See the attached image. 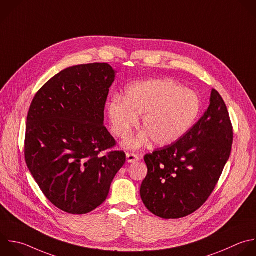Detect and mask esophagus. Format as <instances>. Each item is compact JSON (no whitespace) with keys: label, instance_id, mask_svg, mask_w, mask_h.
<instances>
[{"label":"esophagus","instance_id":"obj_1","mask_svg":"<svg viewBox=\"0 0 256 256\" xmlns=\"http://www.w3.org/2000/svg\"><path fill=\"white\" fill-rule=\"evenodd\" d=\"M126 158H127L128 163H135L139 160V156L135 153H127Z\"/></svg>","mask_w":256,"mask_h":256}]
</instances>
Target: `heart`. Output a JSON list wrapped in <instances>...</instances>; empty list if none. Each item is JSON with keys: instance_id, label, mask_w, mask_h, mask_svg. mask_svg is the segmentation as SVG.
<instances>
[{"instance_id": "b5f03b06", "label": "heart", "mask_w": 256, "mask_h": 256, "mask_svg": "<svg viewBox=\"0 0 256 256\" xmlns=\"http://www.w3.org/2000/svg\"><path fill=\"white\" fill-rule=\"evenodd\" d=\"M107 111L112 132L120 139L128 137L142 116L144 131L125 143L128 149H137L150 138L160 146L177 142L197 121L201 101L171 80H151L131 86L124 98H112Z\"/></svg>"}]
</instances>
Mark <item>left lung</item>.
<instances>
[{"instance_id": "1", "label": "left lung", "mask_w": 256, "mask_h": 256, "mask_svg": "<svg viewBox=\"0 0 256 256\" xmlns=\"http://www.w3.org/2000/svg\"><path fill=\"white\" fill-rule=\"evenodd\" d=\"M232 141L226 105L212 89L207 111L181 139L144 156L148 173L140 195L146 208L164 219L185 217L199 209L222 174Z\"/></svg>"}]
</instances>
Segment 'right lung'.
I'll list each match as a JSON object with an SVG mask.
<instances>
[{
    "label": "right lung",
    "mask_w": 256,
    "mask_h": 256,
    "mask_svg": "<svg viewBox=\"0 0 256 256\" xmlns=\"http://www.w3.org/2000/svg\"><path fill=\"white\" fill-rule=\"evenodd\" d=\"M115 71L107 63L67 68L35 95L27 117L25 160L40 189L59 209L86 214L107 198L126 161L104 124Z\"/></svg>",
    "instance_id": "right-lung-1"
}]
</instances>
